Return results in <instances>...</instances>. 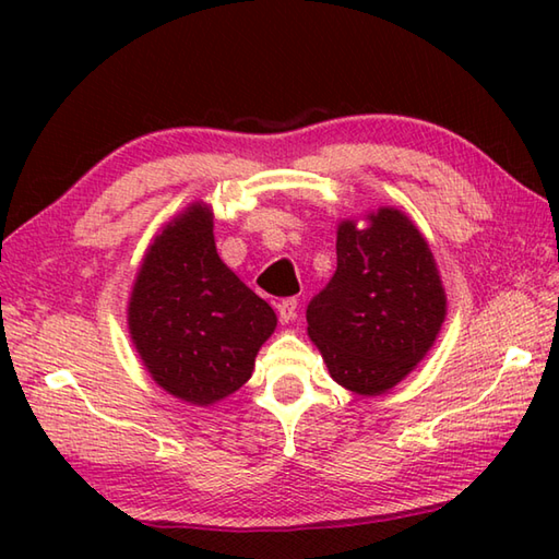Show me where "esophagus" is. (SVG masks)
Masks as SVG:
<instances>
[{
    "mask_svg": "<svg viewBox=\"0 0 559 559\" xmlns=\"http://www.w3.org/2000/svg\"><path fill=\"white\" fill-rule=\"evenodd\" d=\"M298 317V300L295 298H286V300H281L278 302V319L281 322H293V319Z\"/></svg>",
    "mask_w": 559,
    "mask_h": 559,
    "instance_id": "esophagus-1",
    "label": "esophagus"
}]
</instances>
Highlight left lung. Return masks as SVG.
I'll return each instance as SVG.
<instances>
[{
	"label": "left lung",
	"instance_id": "1",
	"mask_svg": "<svg viewBox=\"0 0 559 559\" xmlns=\"http://www.w3.org/2000/svg\"><path fill=\"white\" fill-rule=\"evenodd\" d=\"M447 298L430 247L396 209L338 225L336 273L307 305V331L329 374L355 394L399 384L430 350Z\"/></svg>",
	"mask_w": 559,
	"mask_h": 559
}]
</instances>
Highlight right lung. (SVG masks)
<instances>
[{
    "label": "right lung",
    "mask_w": 559,
    "mask_h": 559,
    "mask_svg": "<svg viewBox=\"0 0 559 559\" xmlns=\"http://www.w3.org/2000/svg\"><path fill=\"white\" fill-rule=\"evenodd\" d=\"M273 329L271 305L223 264L211 213L189 206L139 269L129 331L151 377L173 396L209 406L240 389Z\"/></svg>",
    "instance_id": "1"
}]
</instances>
